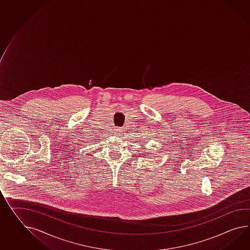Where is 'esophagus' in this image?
I'll return each instance as SVG.
<instances>
[{
  "label": "esophagus",
  "instance_id": "obj_1",
  "mask_svg": "<svg viewBox=\"0 0 250 250\" xmlns=\"http://www.w3.org/2000/svg\"><path fill=\"white\" fill-rule=\"evenodd\" d=\"M114 130H115V132H116V133H117V134H118V135L122 134V128H116L115 129H114Z\"/></svg>",
  "mask_w": 250,
  "mask_h": 250
}]
</instances>
